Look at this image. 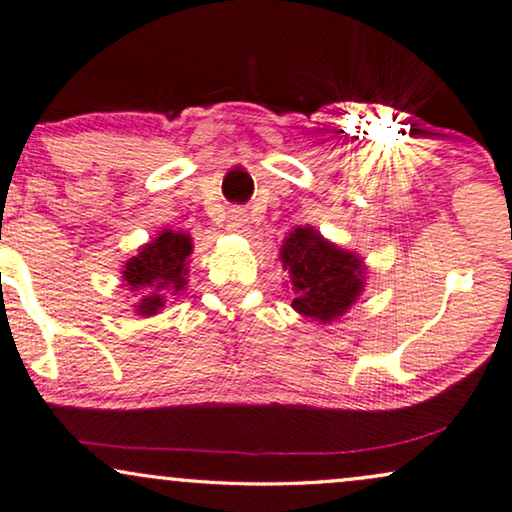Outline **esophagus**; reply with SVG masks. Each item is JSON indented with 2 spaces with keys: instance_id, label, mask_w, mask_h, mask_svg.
Here are the masks:
<instances>
[{
  "instance_id": "obj_1",
  "label": "esophagus",
  "mask_w": 512,
  "mask_h": 512,
  "mask_svg": "<svg viewBox=\"0 0 512 512\" xmlns=\"http://www.w3.org/2000/svg\"><path fill=\"white\" fill-rule=\"evenodd\" d=\"M227 229L234 231V234H245V231H250V215H248V210H243V208L229 210Z\"/></svg>"
}]
</instances>
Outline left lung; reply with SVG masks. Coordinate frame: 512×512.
<instances>
[{"instance_id":"left-lung-1","label":"left lung","mask_w":512,"mask_h":512,"mask_svg":"<svg viewBox=\"0 0 512 512\" xmlns=\"http://www.w3.org/2000/svg\"><path fill=\"white\" fill-rule=\"evenodd\" d=\"M295 299L292 306L306 318L330 323L356 302L363 290V262L339 250L311 227H297L281 248Z\"/></svg>"}]
</instances>
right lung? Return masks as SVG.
Segmentation results:
<instances>
[{
	"label": "right lung",
	"instance_id": "1",
	"mask_svg": "<svg viewBox=\"0 0 512 512\" xmlns=\"http://www.w3.org/2000/svg\"><path fill=\"white\" fill-rule=\"evenodd\" d=\"M192 255V238L177 231H163L147 243L138 257L126 262L124 281L138 292L140 316H154L166 304L168 295H177L187 285V257Z\"/></svg>",
	"mask_w": 512,
	"mask_h": 512
}]
</instances>
